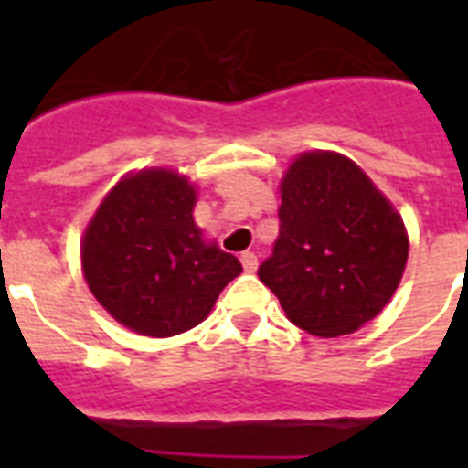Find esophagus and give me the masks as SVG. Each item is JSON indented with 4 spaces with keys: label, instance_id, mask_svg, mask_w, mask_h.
I'll list each match as a JSON object with an SVG mask.
<instances>
[{
    "label": "esophagus",
    "instance_id": "34e87169",
    "mask_svg": "<svg viewBox=\"0 0 468 468\" xmlns=\"http://www.w3.org/2000/svg\"><path fill=\"white\" fill-rule=\"evenodd\" d=\"M240 262H242V270H245V271H255L257 270V255H255V252H242Z\"/></svg>",
    "mask_w": 468,
    "mask_h": 468
}]
</instances>
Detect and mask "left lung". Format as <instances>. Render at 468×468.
<instances>
[{
	"mask_svg": "<svg viewBox=\"0 0 468 468\" xmlns=\"http://www.w3.org/2000/svg\"><path fill=\"white\" fill-rule=\"evenodd\" d=\"M406 260L403 220L369 176L347 157L306 153L282 182L279 235L257 274L293 325L337 337L381 313Z\"/></svg>",
	"mask_w": 468,
	"mask_h": 468,
	"instance_id": "1",
	"label": "left lung"
}]
</instances>
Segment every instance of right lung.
I'll list each match as a JSON object with an SVG mask.
<instances>
[{
    "mask_svg": "<svg viewBox=\"0 0 468 468\" xmlns=\"http://www.w3.org/2000/svg\"><path fill=\"white\" fill-rule=\"evenodd\" d=\"M194 204L184 176L148 169L121 179L84 233L91 293L135 333L172 337L198 325L242 271L238 257L201 240Z\"/></svg>",
    "mask_w": 468,
    "mask_h": 468,
    "instance_id": "obj_1",
    "label": "right lung"
}]
</instances>
